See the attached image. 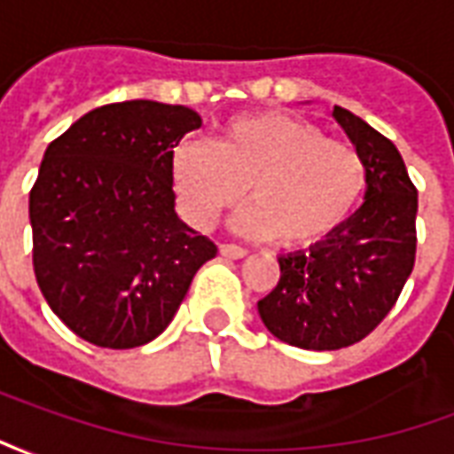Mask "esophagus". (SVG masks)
Wrapping results in <instances>:
<instances>
[{"instance_id": "obj_1", "label": "esophagus", "mask_w": 454, "mask_h": 454, "mask_svg": "<svg viewBox=\"0 0 454 454\" xmlns=\"http://www.w3.org/2000/svg\"><path fill=\"white\" fill-rule=\"evenodd\" d=\"M221 255L231 257V260H240V257L247 255V250L243 246H236V243H223L221 246Z\"/></svg>"}]
</instances>
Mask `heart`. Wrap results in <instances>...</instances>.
<instances>
[{
  "mask_svg": "<svg viewBox=\"0 0 454 454\" xmlns=\"http://www.w3.org/2000/svg\"><path fill=\"white\" fill-rule=\"evenodd\" d=\"M172 184L189 223L208 228L221 211L250 207L238 228L285 247L321 243L352 216L367 192V162L345 140L299 116L257 112L236 116L216 143L187 138L169 160Z\"/></svg>",
  "mask_w": 454,
  "mask_h": 454,
  "instance_id": "obj_1",
  "label": "heart"
}]
</instances>
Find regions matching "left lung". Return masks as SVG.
Returning <instances> with one entry per match:
<instances>
[{
	"instance_id": "8db88e82",
	"label": "left lung",
	"mask_w": 454,
	"mask_h": 454,
	"mask_svg": "<svg viewBox=\"0 0 454 454\" xmlns=\"http://www.w3.org/2000/svg\"><path fill=\"white\" fill-rule=\"evenodd\" d=\"M367 162L355 214L309 253L279 257V282L257 301L267 331L304 350H340L389 314L416 262L419 192L396 145L342 106L333 109Z\"/></svg>"
}]
</instances>
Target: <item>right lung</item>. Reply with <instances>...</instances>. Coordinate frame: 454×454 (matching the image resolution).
Returning <instances> with one entry per match:
<instances>
[{"label": "right lung", "mask_w": 454, "mask_h": 454, "mask_svg": "<svg viewBox=\"0 0 454 454\" xmlns=\"http://www.w3.org/2000/svg\"><path fill=\"white\" fill-rule=\"evenodd\" d=\"M199 126L187 106L130 99L84 114L45 150L28 197L35 282L82 340L129 350L158 338L216 257L177 216L169 172Z\"/></svg>", "instance_id": "right-lung-1"}]
</instances>
